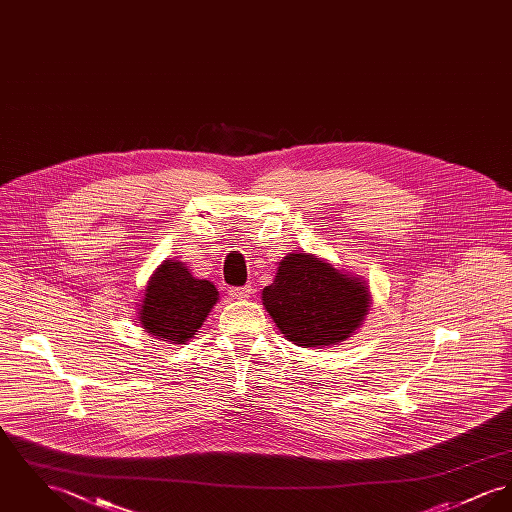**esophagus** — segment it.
<instances>
[{
  "mask_svg": "<svg viewBox=\"0 0 512 512\" xmlns=\"http://www.w3.org/2000/svg\"><path fill=\"white\" fill-rule=\"evenodd\" d=\"M229 295H231V299L244 301V299H248V297L252 295V289H250V287H231V289H229Z\"/></svg>",
  "mask_w": 512,
  "mask_h": 512,
  "instance_id": "1",
  "label": "esophagus"
}]
</instances>
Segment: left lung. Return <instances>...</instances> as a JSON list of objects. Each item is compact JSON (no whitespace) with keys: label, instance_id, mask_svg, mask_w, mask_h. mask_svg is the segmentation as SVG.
<instances>
[{"label":"left lung","instance_id":"8db88e82","mask_svg":"<svg viewBox=\"0 0 512 512\" xmlns=\"http://www.w3.org/2000/svg\"><path fill=\"white\" fill-rule=\"evenodd\" d=\"M262 305L275 326L301 347H332L349 340L365 322L373 297L369 283L310 252H289L277 262Z\"/></svg>","mask_w":512,"mask_h":512}]
</instances>
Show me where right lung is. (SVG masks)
<instances>
[{"mask_svg":"<svg viewBox=\"0 0 512 512\" xmlns=\"http://www.w3.org/2000/svg\"><path fill=\"white\" fill-rule=\"evenodd\" d=\"M219 301L217 287L198 279L184 262L165 260L151 273L137 303L143 332L167 343H188Z\"/></svg>","mask_w":512,"mask_h":512,"instance_id":"right-lung-1","label":"right lung"}]
</instances>
